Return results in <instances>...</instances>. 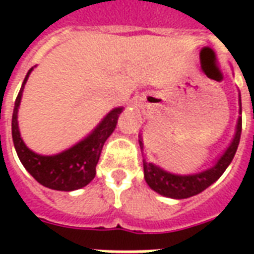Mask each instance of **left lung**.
Returning a JSON list of instances; mask_svg holds the SVG:
<instances>
[{
    "label": "left lung",
    "mask_w": 254,
    "mask_h": 254,
    "mask_svg": "<svg viewBox=\"0 0 254 254\" xmlns=\"http://www.w3.org/2000/svg\"><path fill=\"white\" fill-rule=\"evenodd\" d=\"M241 130H242V118L238 120L237 132L230 147L224 152L223 156L218 160V163L211 169L201 171L198 174H191V176H177V174H170L167 171L162 170L158 166L144 160L143 166L145 181L151 189L158 191L159 194L173 197V198H188V197L201 193L208 187H211L216 180H219V177L223 174L227 166L231 163L238 148V144H240ZM140 147L143 148L141 141H140Z\"/></svg>",
    "instance_id": "1"
}]
</instances>
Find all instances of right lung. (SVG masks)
I'll list each match as a JSON object with an SVG mask.
<instances>
[{
	"instance_id": "1",
	"label": "right lung",
	"mask_w": 254,
	"mask_h": 254,
	"mask_svg": "<svg viewBox=\"0 0 254 254\" xmlns=\"http://www.w3.org/2000/svg\"><path fill=\"white\" fill-rule=\"evenodd\" d=\"M31 70L32 69L27 73L19 95L14 100L12 116V138L17 156L25 170L43 187L65 191L80 189L94 180L103 144L111 133L114 132L118 117L122 113V107L111 110L88 137L84 138L83 141L76 144L72 148L53 156H42L35 154L25 147L24 141L20 137L17 125V110L21 100V92Z\"/></svg>"
}]
</instances>
